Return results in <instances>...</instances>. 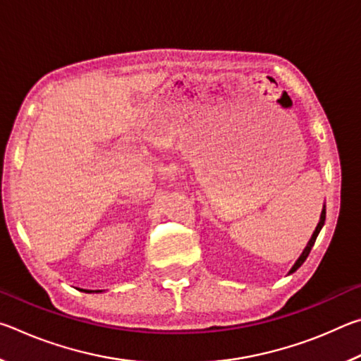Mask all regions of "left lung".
Returning a JSON list of instances; mask_svg holds the SVG:
<instances>
[{"label": "left lung", "instance_id": "8db88e82", "mask_svg": "<svg viewBox=\"0 0 361 361\" xmlns=\"http://www.w3.org/2000/svg\"><path fill=\"white\" fill-rule=\"evenodd\" d=\"M325 218H326V205H323L322 213H320V221H319V224H317V228H315V231H314V234H312V237H310V239H309L307 245H305V248L302 250V253L299 255V258L296 259L295 264H293V267L290 269L288 276H290V274H293V272H296L298 269L304 264V261L307 259V256H309V253H310V250H312L314 243H315V240H317V237H319L320 231H322V228H323V224H325Z\"/></svg>", "mask_w": 361, "mask_h": 361}]
</instances>
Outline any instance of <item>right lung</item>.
<instances>
[{
  "instance_id": "right-lung-1",
  "label": "right lung",
  "mask_w": 361,
  "mask_h": 361,
  "mask_svg": "<svg viewBox=\"0 0 361 361\" xmlns=\"http://www.w3.org/2000/svg\"><path fill=\"white\" fill-rule=\"evenodd\" d=\"M81 291H84V293H102L100 290H95V291H92V290H81Z\"/></svg>"
}]
</instances>
